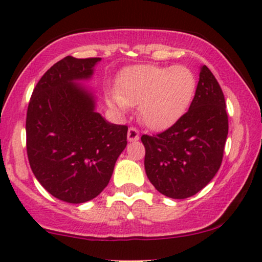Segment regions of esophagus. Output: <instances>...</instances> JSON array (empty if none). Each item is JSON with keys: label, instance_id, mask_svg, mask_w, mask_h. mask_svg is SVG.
<instances>
[{"label": "esophagus", "instance_id": "1", "mask_svg": "<svg viewBox=\"0 0 262 262\" xmlns=\"http://www.w3.org/2000/svg\"><path fill=\"white\" fill-rule=\"evenodd\" d=\"M127 138H128V141H137V140H139V138H140V135H139V130H138V129L134 128V127L129 128V129H128Z\"/></svg>", "mask_w": 262, "mask_h": 262}]
</instances>
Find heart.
<instances>
[{"label":"heart","instance_id":"obj_1","mask_svg":"<svg viewBox=\"0 0 262 262\" xmlns=\"http://www.w3.org/2000/svg\"><path fill=\"white\" fill-rule=\"evenodd\" d=\"M195 89L196 79L186 66L141 64L122 73L116 92L110 93L107 102L120 110L139 104L141 121L148 128L162 130L186 113Z\"/></svg>","mask_w":262,"mask_h":262}]
</instances>
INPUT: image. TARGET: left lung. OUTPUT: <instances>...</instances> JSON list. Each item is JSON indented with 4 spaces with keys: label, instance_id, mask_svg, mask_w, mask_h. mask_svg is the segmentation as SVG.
I'll list each match as a JSON object with an SVG mask.
<instances>
[{
    "label": "left lung",
    "instance_id": "1",
    "mask_svg": "<svg viewBox=\"0 0 262 262\" xmlns=\"http://www.w3.org/2000/svg\"><path fill=\"white\" fill-rule=\"evenodd\" d=\"M228 130L223 91L202 66L189 110L162 133L141 137L149 182L167 198L193 196L221 167Z\"/></svg>",
    "mask_w": 262,
    "mask_h": 262
}]
</instances>
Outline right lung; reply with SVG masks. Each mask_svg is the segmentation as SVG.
<instances>
[{
	"instance_id": "obj_1",
	"label": "right lung",
	"mask_w": 262,
	"mask_h": 262,
	"mask_svg": "<svg viewBox=\"0 0 262 262\" xmlns=\"http://www.w3.org/2000/svg\"><path fill=\"white\" fill-rule=\"evenodd\" d=\"M99 57L67 56L41 76L26 116V148L36 179L69 204L95 199L107 186L127 146V125L95 110V97L78 80L90 79Z\"/></svg>"
}]
</instances>
